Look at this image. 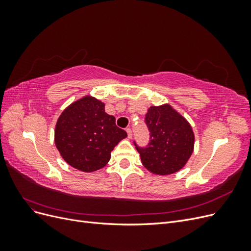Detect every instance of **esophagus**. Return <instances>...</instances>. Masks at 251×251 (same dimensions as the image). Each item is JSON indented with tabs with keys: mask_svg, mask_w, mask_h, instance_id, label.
<instances>
[{
	"mask_svg": "<svg viewBox=\"0 0 251 251\" xmlns=\"http://www.w3.org/2000/svg\"><path fill=\"white\" fill-rule=\"evenodd\" d=\"M126 133H127V137H128V138H132V136H133V132H132V128H130V127H127V128H126Z\"/></svg>",
	"mask_w": 251,
	"mask_h": 251,
	"instance_id": "1",
	"label": "esophagus"
}]
</instances>
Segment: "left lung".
<instances>
[{
  "label": "left lung",
  "instance_id": "left-lung-1",
  "mask_svg": "<svg viewBox=\"0 0 251 251\" xmlns=\"http://www.w3.org/2000/svg\"><path fill=\"white\" fill-rule=\"evenodd\" d=\"M150 142L134 144L144 168L156 175H170L181 170L193 154L195 136L188 121L170 104L151 107L144 118Z\"/></svg>",
  "mask_w": 251,
  "mask_h": 251
}]
</instances>
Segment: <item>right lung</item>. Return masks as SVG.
<instances>
[{
    "label": "right lung",
    "mask_w": 251,
    "mask_h": 251,
    "mask_svg": "<svg viewBox=\"0 0 251 251\" xmlns=\"http://www.w3.org/2000/svg\"><path fill=\"white\" fill-rule=\"evenodd\" d=\"M126 132L104 112V103L85 96L60 114L55 126V146L64 160L79 171L91 173L107 164L111 151Z\"/></svg>",
    "instance_id": "add662e5"
}]
</instances>
